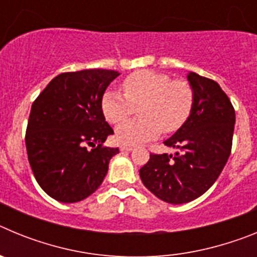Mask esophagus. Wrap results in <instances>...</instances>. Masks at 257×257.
I'll use <instances>...</instances> for the list:
<instances>
[{
	"instance_id": "1",
	"label": "esophagus",
	"mask_w": 257,
	"mask_h": 257,
	"mask_svg": "<svg viewBox=\"0 0 257 257\" xmlns=\"http://www.w3.org/2000/svg\"><path fill=\"white\" fill-rule=\"evenodd\" d=\"M121 149L122 152H131L134 149V147L133 145H126V144H123V145H121Z\"/></svg>"
}]
</instances>
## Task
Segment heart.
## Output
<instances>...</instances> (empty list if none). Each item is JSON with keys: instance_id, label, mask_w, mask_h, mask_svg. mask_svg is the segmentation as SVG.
Returning a JSON list of instances; mask_svg holds the SVG:
<instances>
[{"instance_id": "1", "label": "heart", "mask_w": 257, "mask_h": 257, "mask_svg": "<svg viewBox=\"0 0 257 257\" xmlns=\"http://www.w3.org/2000/svg\"><path fill=\"white\" fill-rule=\"evenodd\" d=\"M124 94L109 90L101 99L104 117L119 123L130 117L138 106L139 119L122 122L115 138L128 145L154 139L161 133L171 134L188 121L194 105V90L185 79H175L153 70H140L122 82Z\"/></svg>"}]
</instances>
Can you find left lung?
<instances>
[{
	"label": "left lung",
	"mask_w": 257,
	"mask_h": 257,
	"mask_svg": "<svg viewBox=\"0 0 257 257\" xmlns=\"http://www.w3.org/2000/svg\"><path fill=\"white\" fill-rule=\"evenodd\" d=\"M194 105L188 121L165 143L180 149L172 154L151 153L140 179L154 196L181 205L207 192L221 174L231 152L235 112L219 83L189 72Z\"/></svg>",
	"instance_id": "8db88e82"
}]
</instances>
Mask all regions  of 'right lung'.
Returning <instances> with one entry per match:
<instances>
[{"mask_svg":"<svg viewBox=\"0 0 257 257\" xmlns=\"http://www.w3.org/2000/svg\"><path fill=\"white\" fill-rule=\"evenodd\" d=\"M118 76L109 69L61 73L32 104L26 133L28 161L51 198L79 202L103 183L109 161L119 151L103 145L113 130L101 99Z\"/></svg>","mask_w":257,"mask_h":257,"instance_id":"add662e5","label":"right lung"}]
</instances>
